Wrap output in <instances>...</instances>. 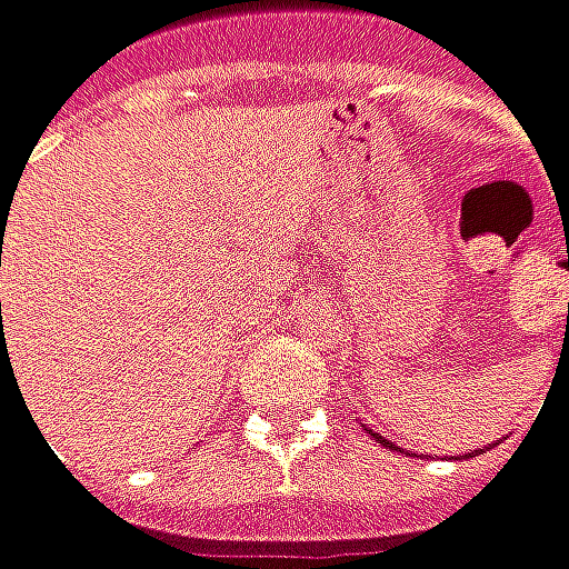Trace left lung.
Instances as JSON below:
<instances>
[{
    "label": "left lung",
    "instance_id": "8db88e82",
    "mask_svg": "<svg viewBox=\"0 0 569 569\" xmlns=\"http://www.w3.org/2000/svg\"><path fill=\"white\" fill-rule=\"evenodd\" d=\"M372 437H376V440H379L382 447H395V443H388V440H386V437H382V433H372Z\"/></svg>",
    "mask_w": 569,
    "mask_h": 569
}]
</instances>
